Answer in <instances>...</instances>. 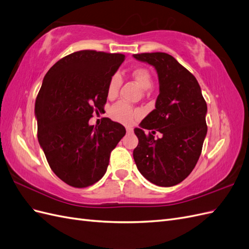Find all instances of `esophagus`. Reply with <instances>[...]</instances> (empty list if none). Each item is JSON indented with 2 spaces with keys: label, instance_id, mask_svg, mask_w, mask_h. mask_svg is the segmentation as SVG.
<instances>
[{
  "label": "esophagus",
  "instance_id": "34e87169",
  "mask_svg": "<svg viewBox=\"0 0 249 249\" xmlns=\"http://www.w3.org/2000/svg\"><path fill=\"white\" fill-rule=\"evenodd\" d=\"M126 131H127V133H132L133 129L131 128V127H126Z\"/></svg>",
  "mask_w": 249,
  "mask_h": 249
}]
</instances>
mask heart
<instances>
[{"label":"heart","mask_w":249,"mask_h":249,"mask_svg":"<svg viewBox=\"0 0 249 249\" xmlns=\"http://www.w3.org/2000/svg\"><path fill=\"white\" fill-rule=\"evenodd\" d=\"M131 76L142 89H147L152 85V76L150 72L145 68H136ZM121 84H122V77L119 74H113L107 84V96L108 98H115L118 93ZM140 115V110L132 107V106L126 102H118L110 108V116L113 120L118 121L123 124H130L134 118Z\"/></svg>","instance_id":"obj_1"}]
</instances>
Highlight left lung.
<instances>
[{
	"label": "left lung",
	"instance_id": "left-lung-1",
	"mask_svg": "<svg viewBox=\"0 0 249 249\" xmlns=\"http://www.w3.org/2000/svg\"><path fill=\"white\" fill-rule=\"evenodd\" d=\"M133 57L154 67L160 95L155 109L134 129L139 139L133 150L138 170L160 187H172L193 171L208 132V106L193 74L173 56L162 52L134 54ZM143 129L152 130L146 135ZM163 137L155 140V130Z\"/></svg>",
	"mask_w": 249,
	"mask_h": 249
}]
</instances>
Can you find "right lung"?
Wrapping results in <instances>:
<instances>
[{
  "label": "right lung",
  "mask_w": 249,
  "mask_h": 249,
  "mask_svg": "<svg viewBox=\"0 0 249 249\" xmlns=\"http://www.w3.org/2000/svg\"><path fill=\"white\" fill-rule=\"evenodd\" d=\"M123 54L82 50L58 60L48 71L35 101L37 139L50 168L74 188L100 180L110 152L125 127L103 118L89 125L93 112L103 109L110 77L122 65Z\"/></svg>",
  "instance_id": "add662e5"
}]
</instances>
